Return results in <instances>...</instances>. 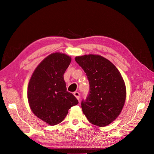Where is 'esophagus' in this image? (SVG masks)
Returning a JSON list of instances; mask_svg holds the SVG:
<instances>
[{"label": "esophagus", "instance_id": "1", "mask_svg": "<svg viewBox=\"0 0 154 154\" xmlns=\"http://www.w3.org/2000/svg\"><path fill=\"white\" fill-rule=\"evenodd\" d=\"M74 95H75V97L79 100V92H78V91H75V92H74Z\"/></svg>", "mask_w": 154, "mask_h": 154}]
</instances>
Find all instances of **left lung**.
I'll list each match as a JSON object with an SVG mask.
<instances>
[{
    "label": "left lung",
    "mask_w": 154,
    "mask_h": 154,
    "mask_svg": "<svg viewBox=\"0 0 154 154\" xmlns=\"http://www.w3.org/2000/svg\"><path fill=\"white\" fill-rule=\"evenodd\" d=\"M85 72L90 83V93L82 101L83 113L94 125L105 127L121 113L126 99V87L115 66L100 55L75 57Z\"/></svg>",
    "instance_id": "8db88e82"
}]
</instances>
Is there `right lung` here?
<instances>
[{
  "label": "right lung",
  "instance_id": "1",
  "mask_svg": "<svg viewBox=\"0 0 154 154\" xmlns=\"http://www.w3.org/2000/svg\"><path fill=\"white\" fill-rule=\"evenodd\" d=\"M71 61V57L63 53L49 55L35 68L29 82L27 98L31 110L49 125L61 123L69 109L78 103L67 91L64 80Z\"/></svg>",
  "mask_w": 154,
  "mask_h": 154
}]
</instances>
